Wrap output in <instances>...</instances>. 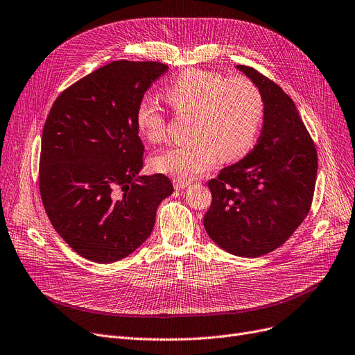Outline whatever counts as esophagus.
Wrapping results in <instances>:
<instances>
[{
  "label": "esophagus",
  "mask_w": 355,
  "mask_h": 355,
  "mask_svg": "<svg viewBox=\"0 0 355 355\" xmlns=\"http://www.w3.org/2000/svg\"><path fill=\"white\" fill-rule=\"evenodd\" d=\"M187 186H190V182H189V181L174 180V187H175V190H182V189H186Z\"/></svg>",
  "instance_id": "34e87169"
}]
</instances>
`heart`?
Wrapping results in <instances>:
<instances>
[{"mask_svg": "<svg viewBox=\"0 0 355 355\" xmlns=\"http://www.w3.org/2000/svg\"><path fill=\"white\" fill-rule=\"evenodd\" d=\"M165 98L177 112H191L190 140L162 149L153 156L157 173L190 181L211 169L218 156L232 161L252 146L263 118L260 89L243 76L191 69L181 73L165 90ZM135 121L150 141L166 135V118L150 99L136 107Z\"/></svg>", "mask_w": 355, "mask_h": 355, "instance_id": "heart-1", "label": "heart"}]
</instances>
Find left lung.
<instances>
[{"instance_id":"obj_1","label":"left lung","mask_w":355,"mask_h":355,"mask_svg":"<svg viewBox=\"0 0 355 355\" xmlns=\"http://www.w3.org/2000/svg\"><path fill=\"white\" fill-rule=\"evenodd\" d=\"M260 89L265 121L254 149L207 182L203 225L225 252L259 257L277 250L310 212L318 152L294 101L253 67L237 65Z\"/></svg>"}]
</instances>
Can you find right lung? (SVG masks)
<instances>
[{"mask_svg":"<svg viewBox=\"0 0 355 355\" xmlns=\"http://www.w3.org/2000/svg\"><path fill=\"white\" fill-rule=\"evenodd\" d=\"M168 71L156 61H112L61 92L46 116L39 191L60 237L82 257L112 263L150 235L174 191L166 175H141L137 103Z\"/></svg>","mask_w":355,"mask_h":355,"instance_id":"add662e5","label":"right lung"}]
</instances>
